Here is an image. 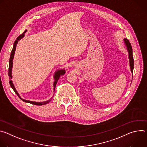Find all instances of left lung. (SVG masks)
Returning a JSON list of instances; mask_svg holds the SVG:
<instances>
[{
	"label": "left lung",
	"mask_w": 147,
	"mask_h": 147,
	"mask_svg": "<svg viewBox=\"0 0 147 147\" xmlns=\"http://www.w3.org/2000/svg\"><path fill=\"white\" fill-rule=\"evenodd\" d=\"M124 42L126 45L127 47V50L129 52V61H130V69L131 71L133 73V69H134V59H133V50H132V47L131 45V44L129 42V40L125 38L124 39Z\"/></svg>",
	"instance_id": "obj_1"
}]
</instances>
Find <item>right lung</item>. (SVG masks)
<instances>
[{
  "instance_id": "obj_1",
  "label": "right lung",
  "mask_w": 147,
  "mask_h": 147,
  "mask_svg": "<svg viewBox=\"0 0 147 147\" xmlns=\"http://www.w3.org/2000/svg\"><path fill=\"white\" fill-rule=\"evenodd\" d=\"M27 31V30L24 31V32L22 34H21L20 35H19L17 39H16L15 42H14V45H13V48L12 49V51L11 52V55H10V59H9V71H8V76H9V79H10V81H9V83H10V85L11 86V87L12 88V89L13 90V91L15 92V93L18 95V96L22 99L23 100L24 102H28V103H31V104H33V105H46L47 103H48L51 100V99H49V100H47V101H45V102H32V101H30V100H25V99H23L22 98H21V97L19 96V94L17 92V91L16 90V88L15 87H14V85L13 84L12 82V81L10 80V79L11 78L12 76H11V70H12V67H13V57H14V52H15V51H16V45H17V44L18 43V42L19 40L21 39V38H22L24 36V33ZM65 74V70H58L56 72L55 74V76H54V78H55V81H54V83H53V87H54V89H55V87H56V84L57 82V81L59 78V77L61 76H63Z\"/></svg>"
}]
</instances>
